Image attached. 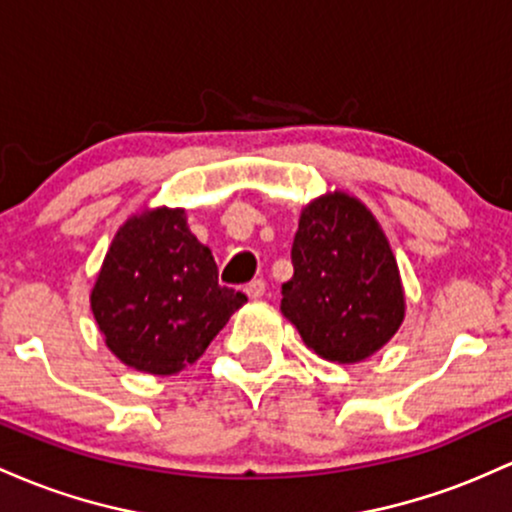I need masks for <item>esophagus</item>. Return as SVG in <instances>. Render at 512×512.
<instances>
[{"label":"esophagus","instance_id":"1","mask_svg":"<svg viewBox=\"0 0 512 512\" xmlns=\"http://www.w3.org/2000/svg\"><path fill=\"white\" fill-rule=\"evenodd\" d=\"M244 292H246V295H249V300H261L263 292H266V283H263L261 278L251 280V283L244 287Z\"/></svg>","mask_w":512,"mask_h":512}]
</instances>
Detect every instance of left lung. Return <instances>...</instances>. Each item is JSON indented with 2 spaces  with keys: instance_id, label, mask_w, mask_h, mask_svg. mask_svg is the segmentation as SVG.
<instances>
[{
  "instance_id": "1",
  "label": "left lung",
  "mask_w": 512,
  "mask_h": 512,
  "mask_svg": "<svg viewBox=\"0 0 512 512\" xmlns=\"http://www.w3.org/2000/svg\"><path fill=\"white\" fill-rule=\"evenodd\" d=\"M292 266L280 312L319 358L363 363L404 324L406 297L394 251L355 195L331 191L304 205Z\"/></svg>"
}]
</instances>
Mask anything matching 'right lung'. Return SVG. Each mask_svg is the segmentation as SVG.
<instances>
[{
    "label": "right lung",
    "mask_w": 512,
    "mask_h": 512,
    "mask_svg": "<svg viewBox=\"0 0 512 512\" xmlns=\"http://www.w3.org/2000/svg\"><path fill=\"white\" fill-rule=\"evenodd\" d=\"M89 302L120 363L166 377L205 353L246 295L217 283L215 258L188 229L186 210L162 205L120 225Z\"/></svg>",
    "instance_id": "obj_1"
}]
</instances>
